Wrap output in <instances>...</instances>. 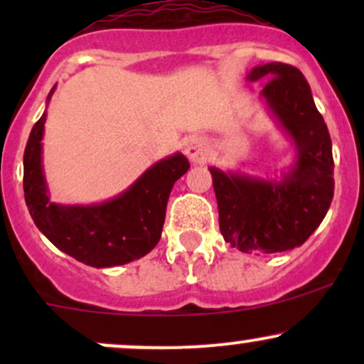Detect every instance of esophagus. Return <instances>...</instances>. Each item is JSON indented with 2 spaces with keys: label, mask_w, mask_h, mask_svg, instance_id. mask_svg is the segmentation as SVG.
<instances>
[{
  "label": "esophagus",
  "mask_w": 364,
  "mask_h": 364,
  "mask_svg": "<svg viewBox=\"0 0 364 364\" xmlns=\"http://www.w3.org/2000/svg\"><path fill=\"white\" fill-rule=\"evenodd\" d=\"M185 154L193 164H205L210 156V147H208L207 140L200 139V136H193L186 141Z\"/></svg>",
  "instance_id": "1"
}]
</instances>
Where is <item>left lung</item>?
Instances as JSON below:
<instances>
[{"label":"left lung","mask_w":364,"mask_h":364,"mask_svg":"<svg viewBox=\"0 0 364 364\" xmlns=\"http://www.w3.org/2000/svg\"><path fill=\"white\" fill-rule=\"evenodd\" d=\"M246 80H269L260 92L267 111L294 147L281 178L208 168L224 240L243 253H279L301 246L327 215L333 198L332 140L298 68L258 65Z\"/></svg>","instance_id":"8db88e82"}]
</instances>
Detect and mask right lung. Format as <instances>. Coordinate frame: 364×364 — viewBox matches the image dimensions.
<instances>
[{
	"label": "right lung",
	"mask_w": 364,
	"mask_h": 364,
	"mask_svg": "<svg viewBox=\"0 0 364 364\" xmlns=\"http://www.w3.org/2000/svg\"><path fill=\"white\" fill-rule=\"evenodd\" d=\"M54 90L56 85L46 99L48 104ZM46 118L44 111L23 152L25 203L37 229L63 253L95 269L124 265L152 252L161 240L171 190L190 169L188 159L181 152L161 159L127 190L104 202L56 203L49 198L43 164Z\"/></svg>",
	"instance_id": "right-lung-1"
}]
</instances>
